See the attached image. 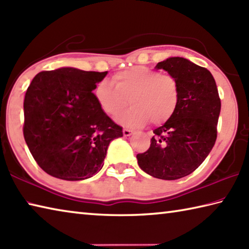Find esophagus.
Instances as JSON below:
<instances>
[{
  "instance_id": "1",
  "label": "esophagus",
  "mask_w": 249,
  "mask_h": 249,
  "mask_svg": "<svg viewBox=\"0 0 249 249\" xmlns=\"http://www.w3.org/2000/svg\"><path fill=\"white\" fill-rule=\"evenodd\" d=\"M133 134V130H130V129H128V128H124L123 129V135L125 137H128V136H130V135Z\"/></svg>"
}]
</instances>
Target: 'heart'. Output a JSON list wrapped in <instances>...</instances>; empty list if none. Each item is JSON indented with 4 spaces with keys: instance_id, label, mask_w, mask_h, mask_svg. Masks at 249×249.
<instances>
[{
    "instance_id": "heart-1",
    "label": "heart",
    "mask_w": 249,
    "mask_h": 249,
    "mask_svg": "<svg viewBox=\"0 0 249 249\" xmlns=\"http://www.w3.org/2000/svg\"><path fill=\"white\" fill-rule=\"evenodd\" d=\"M114 86L101 81L96 99L107 115L115 116L129 103L132 107L116 117L121 125L140 127L151 120L153 124L169 121L178 107L179 91L173 76L144 66H135L113 76Z\"/></svg>"
}]
</instances>
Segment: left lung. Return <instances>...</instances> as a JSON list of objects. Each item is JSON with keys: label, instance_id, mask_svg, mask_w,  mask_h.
I'll list each match as a JSON object with an SVG mask.
<instances>
[{"label": "left lung", "instance_id": "left-lung-1", "mask_svg": "<svg viewBox=\"0 0 249 249\" xmlns=\"http://www.w3.org/2000/svg\"><path fill=\"white\" fill-rule=\"evenodd\" d=\"M155 69L175 78L178 103L171 119L153 130L150 147L137 161L153 178L178 179L193 173L213 148L221 101L210 71L187 58L169 57Z\"/></svg>", "mask_w": 249, "mask_h": 249}]
</instances>
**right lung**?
I'll list each match as a JSON object with an SVG mask.
<instances>
[{
    "label": "right lung",
    "instance_id": "add662e5",
    "mask_svg": "<svg viewBox=\"0 0 249 249\" xmlns=\"http://www.w3.org/2000/svg\"><path fill=\"white\" fill-rule=\"evenodd\" d=\"M107 71L61 67L35 76L24 100V137L38 165L53 178L81 180L102 169L122 127L93 94Z\"/></svg>",
    "mask_w": 249,
    "mask_h": 249
}]
</instances>
